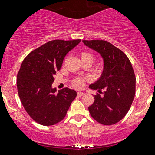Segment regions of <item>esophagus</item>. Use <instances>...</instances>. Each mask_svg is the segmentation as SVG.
<instances>
[{
	"label": "esophagus",
	"mask_w": 155,
	"mask_h": 155,
	"mask_svg": "<svg viewBox=\"0 0 155 155\" xmlns=\"http://www.w3.org/2000/svg\"><path fill=\"white\" fill-rule=\"evenodd\" d=\"M82 95H84V93H83V92H78V97H81Z\"/></svg>",
	"instance_id": "obj_1"
}]
</instances>
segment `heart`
Returning <instances> with one entry per match:
<instances>
[{"instance_id": "1", "label": "heart", "mask_w": 155, "mask_h": 155, "mask_svg": "<svg viewBox=\"0 0 155 155\" xmlns=\"http://www.w3.org/2000/svg\"><path fill=\"white\" fill-rule=\"evenodd\" d=\"M85 57H89L91 58H93V56H92L90 54L85 53H85L81 54V58ZM83 84H84V79L82 78H75L74 80V81H73V85H74L75 87H77V88H80V87H81L83 85Z\"/></svg>"}]
</instances>
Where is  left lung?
I'll return each instance as SVG.
<instances>
[{"mask_svg": "<svg viewBox=\"0 0 155 155\" xmlns=\"http://www.w3.org/2000/svg\"><path fill=\"white\" fill-rule=\"evenodd\" d=\"M82 42L99 53L104 61L100 78L89 85L90 89L103 95H94V102L89 107V113L101 124H114L126 116L135 97L136 79L131 63L122 51L107 41L93 39Z\"/></svg>", "mask_w": 155, "mask_h": 155, "instance_id": "obj_1", "label": "left lung"}]
</instances>
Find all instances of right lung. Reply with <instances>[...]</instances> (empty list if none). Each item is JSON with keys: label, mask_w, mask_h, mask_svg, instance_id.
I'll return each instance as SVG.
<instances>
[{"label": "right lung", "mask_w": 155, "mask_h": 155, "mask_svg": "<svg viewBox=\"0 0 155 155\" xmlns=\"http://www.w3.org/2000/svg\"><path fill=\"white\" fill-rule=\"evenodd\" d=\"M81 39L50 41L34 50L23 61L17 74L18 94L24 109L38 124L51 126L62 120L77 92L52 87L54 75L61 69L65 56Z\"/></svg>", "instance_id": "right-lung-1"}]
</instances>
